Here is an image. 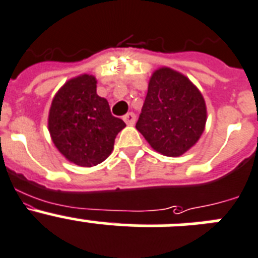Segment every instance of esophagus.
<instances>
[{"label": "esophagus", "mask_w": 258, "mask_h": 258, "mask_svg": "<svg viewBox=\"0 0 258 258\" xmlns=\"http://www.w3.org/2000/svg\"><path fill=\"white\" fill-rule=\"evenodd\" d=\"M123 121L126 122V124H128V126H134L135 122H136V115H135L132 112L127 113V114L123 117Z\"/></svg>", "instance_id": "obj_1"}]
</instances>
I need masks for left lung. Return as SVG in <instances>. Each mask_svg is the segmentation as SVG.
Instances as JSON below:
<instances>
[{"label":"left lung","mask_w":258,"mask_h":258,"mask_svg":"<svg viewBox=\"0 0 258 258\" xmlns=\"http://www.w3.org/2000/svg\"><path fill=\"white\" fill-rule=\"evenodd\" d=\"M206 119L205 99L187 76L165 66L153 72L136 128L154 150L183 155L200 140Z\"/></svg>","instance_id":"1"}]
</instances>
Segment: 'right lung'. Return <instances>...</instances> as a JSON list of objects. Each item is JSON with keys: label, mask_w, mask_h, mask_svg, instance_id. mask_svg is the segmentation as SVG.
<instances>
[{"label": "right lung", "mask_w": 258, "mask_h": 258, "mask_svg": "<svg viewBox=\"0 0 258 258\" xmlns=\"http://www.w3.org/2000/svg\"><path fill=\"white\" fill-rule=\"evenodd\" d=\"M124 127L122 119L112 115L107 99L96 94L93 75L70 79L53 96L48 114L50 139L57 150L79 167L104 162Z\"/></svg>", "instance_id": "1"}]
</instances>
